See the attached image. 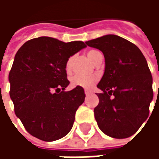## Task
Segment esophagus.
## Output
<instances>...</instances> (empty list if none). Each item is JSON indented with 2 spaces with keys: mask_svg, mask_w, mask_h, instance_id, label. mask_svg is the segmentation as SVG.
Masks as SVG:
<instances>
[{
  "mask_svg": "<svg viewBox=\"0 0 159 159\" xmlns=\"http://www.w3.org/2000/svg\"><path fill=\"white\" fill-rule=\"evenodd\" d=\"M84 92H85V94H86V95H89V94H90V93H91V91L89 89H85L84 90Z\"/></svg>",
  "mask_w": 159,
  "mask_h": 159,
  "instance_id": "obj_1",
  "label": "esophagus"
}]
</instances>
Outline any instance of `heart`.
Instances as JSON below:
<instances>
[{"label": "heart", "mask_w": 159, "mask_h": 159, "mask_svg": "<svg viewBox=\"0 0 159 159\" xmlns=\"http://www.w3.org/2000/svg\"><path fill=\"white\" fill-rule=\"evenodd\" d=\"M101 52L95 49L89 50L87 52V56L89 59L90 61L94 62L96 59L97 56L100 54ZM73 57H70L67 59L66 63V70L67 72H70L71 70V66H72ZM97 77L94 76H74L71 77L70 80V84L72 87H81L84 89H91L92 87L96 83Z\"/></svg>", "instance_id": "heart-1"}]
</instances>
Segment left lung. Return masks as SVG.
<instances>
[{
  "label": "left lung",
  "instance_id": "1",
  "mask_svg": "<svg viewBox=\"0 0 159 159\" xmlns=\"http://www.w3.org/2000/svg\"><path fill=\"white\" fill-rule=\"evenodd\" d=\"M103 52L105 72L97 87L100 102L94 117L108 136L123 139L133 135L149 115L152 98V76L138 47L116 35L86 42Z\"/></svg>",
  "mask_w": 159,
  "mask_h": 159
}]
</instances>
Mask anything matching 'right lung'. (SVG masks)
I'll list each match as a JSON object with an SVG mask.
<instances>
[{
    "label": "right lung",
    "mask_w": 159,
    "mask_h": 159,
    "mask_svg": "<svg viewBox=\"0 0 159 159\" xmlns=\"http://www.w3.org/2000/svg\"><path fill=\"white\" fill-rule=\"evenodd\" d=\"M83 42H64L41 36L26 42L14 57L9 72L14 111L31 135L44 141L66 136L84 102L83 88L66 92V63L86 48Z\"/></svg>",
    "instance_id": "add662e5"
}]
</instances>
